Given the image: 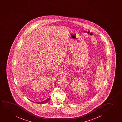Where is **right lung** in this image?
Here are the masks:
<instances>
[{
    "instance_id": "obj_1",
    "label": "right lung",
    "mask_w": 122,
    "mask_h": 122,
    "mask_svg": "<svg viewBox=\"0 0 122 122\" xmlns=\"http://www.w3.org/2000/svg\"><path fill=\"white\" fill-rule=\"evenodd\" d=\"M49 99L50 98L47 99V100H45V101H43V102H38L37 103L39 104H44L46 102H48V101L49 100Z\"/></svg>"
}]
</instances>
